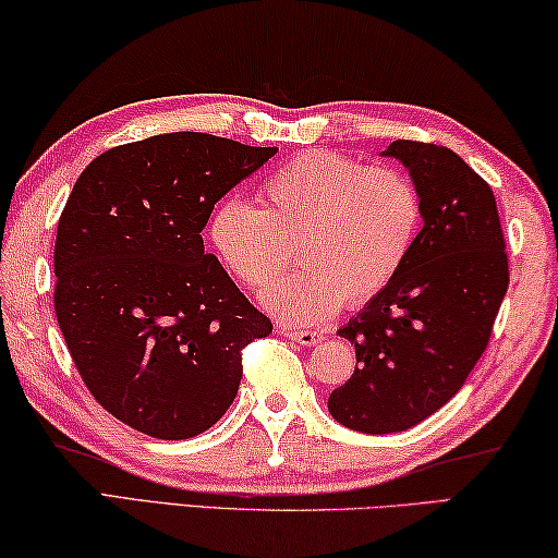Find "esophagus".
Segmentation results:
<instances>
[{
	"label": "esophagus",
	"mask_w": 558,
	"mask_h": 558,
	"mask_svg": "<svg viewBox=\"0 0 558 558\" xmlns=\"http://www.w3.org/2000/svg\"><path fill=\"white\" fill-rule=\"evenodd\" d=\"M281 333H284L287 339L301 343V345H316V343L324 341V333L322 331H299V328H289L287 326V328H281Z\"/></svg>",
	"instance_id": "34e87169"
}]
</instances>
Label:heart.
<instances>
[{
    "mask_svg": "<svg viewBox=\"0 0 558 558\" xmlns=\"http://www.w3.org/2000/svg\"><path fill=\"white\" fill-rule=\"evenodd\" d=\"M423 199L405 172L371 168L331 150L281 166L262 207L227 199L209 219V242L246 289H267L291 259L301 269L264 296L287 324H322L339 306L378 296L413 252Z\"/></svg>",
    "mask_w": 558,
    "mask_h": 558,
    "instance_id": "obj_1",
    "label": "heart"
}]
</instances>
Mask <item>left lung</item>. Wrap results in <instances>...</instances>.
I'll return each instance as SVG.
<instances>
[{"label": "left lung", "mask_w": 558, "mask_h": 558, "mask_svg": "<svg viewBox=\"0 0 558 558\" xmlns=\"http://www.w3.org/2000/svg\"><path fill=\"white\" fill-rule=\"evenodd\" d=\"M423 199V230L398 277L345 324L353 376L328 396L351 430L403 433L440 410L485 353L509 287L495 193L458 153L396 141Z\"/></svg>", "instance_id": "left-lung-1"}]
</instances>
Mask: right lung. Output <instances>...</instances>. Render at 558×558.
I'll use <instances>...</instances> for the list:
<instances>
[{"label":"right lung","mask_w":558,"mask_h":558,"mask_svg":"<svg viewBox=\"0 0 558 558\" xmlns=\"http://www.w3.org/2000/svg\"><path fill=\"white\" fill-rule=\"evenodd\" d=\"M274 153L166 133L100 153L73 185L53 246V308L90 396L133 430L205 433L232 405L244 345L271 333L199 232Z\"/></svg>","instance_id":"add662e5"}]
</instances>
